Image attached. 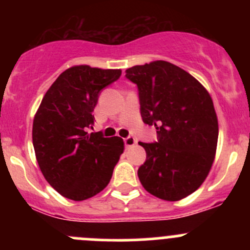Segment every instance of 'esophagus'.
Returning a JSON list of instances; mask_svg holds the SVG:
<instances>
[{
  "mask_svg": "<svg viewBox=\"0 0 250 250\" xmlns=\"http://www.w3.org/2000/svg\"><path fill=\"white\" fill-rule=\"evenodd\" d=\"M123 141H125V147H132V146H133V145H135V143H137V140H135L134 138H133V137L125 138V139H123Z\"/></svg>",
  "mask_w": 250,
  "mask_h": 250,
  "instance_id": "34e87169",
  "label": "esophagus"
}]
</instances>
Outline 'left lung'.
I'll return each mask as SVG.
<instances>
[{
	"mask_svg": "<svg viewBox=\"0 0 250 250\" xmlns=\"http://www.w3.org/2000/svg\"><path fill=\"white\" fill-rule=\"evenodd\" d=\"M125 77L138 85L144 123L157 129L156 143H139L146 151L141 185L161 200H183L202 185L214 162L213 100L195 77L163 60L129 67Z\"/></svg>",
	"mask_w": 250,
	"mask_h": 250,
	"instance_id": "8db88e82",
	"label": "left lung"
}]
</instances>
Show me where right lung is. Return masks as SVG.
<instances>
[{
  "label": "right lung",
  "mask_w": 250,
  "mask_h": 250,
  "mask_svg": "<svg viewBox=\"0 0 250 250\" xmlns=\"http://www.w3.org/2000/svg\"><path fill=\"white\" fill-rule=\"evenodd\" d=\"M121 74L88 65L70 67L50 85L35 115L32 143L40 169L69 200H87L104 190L125 150L121 138L87 132L100 92Z\"/></svg>",
  "instance_id": "right-lung-1"
}]
</instances>
